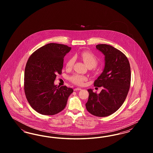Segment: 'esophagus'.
Returning a JSON list of instances; mask_svg holds the SVG:
<instances>
[{"mask_svg": "<svg viewBox=\"0 0 153 153\" xmlns=\"http://www.w3.org/2000/svg\"><path fill=\"white\" fill-rule=\"evenodd\" d=\"M81 89L80 88H74V91H80Z\"/></svg>", "mask_w": 153, "mask_h": 153, "instance_id": "obj_1", "label": "esophagus"}]
</instances>
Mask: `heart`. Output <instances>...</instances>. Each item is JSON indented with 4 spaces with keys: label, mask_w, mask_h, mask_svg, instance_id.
I'll return each instance as SVG.
<instances>
[{
    "label": "heart",
    "mask_w": 153,
    "mask_h": 153,
    "mask_svg": "<svg viewBox=\"0 0 153 153\" xmlns=\"http://www.w3.org/2000/svg\"><path fill=\"white\" fill-rule=\"evenodd\" d=\"M79 57L82 59V60L85 62L88 68H94L97 65L98 63L97 58L95 55L88 51H83L80 53L78 55ZM74 62V59L73 57L69 58L66 62V67L68 68H71L73 65ZM87 80L86 76L80 75L79 74H74L70 77V80L76 85H81L83 84L84 82Z\"/></svg>",
    "instance_id": "1"
}]
</instances>
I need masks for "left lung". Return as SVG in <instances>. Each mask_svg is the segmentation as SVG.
<instances>
[{
	"mask_svg": "<svg viewBox=\"0 0 153 153\" xmlns=\"http://www.w3.org/2000/svg\"><path fill=\"white\" fill-rule=\"evenodd\" d=\"M96 48L104 54L105 65L94 85L103 88L99 94L88 89L85 106L92 115L105 117L115 112L123 104L130 86L131 68L127 57L114 47L99 44Z\"/></svg>",
	"mask_w": 153,
	"mask_h": 153,
	"instance_id": "obj_1",
	"label": "left lung"
}]
</instances>
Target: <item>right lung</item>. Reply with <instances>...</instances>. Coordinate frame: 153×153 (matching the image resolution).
Instances as JSON below:
<instances>
[{
    "label": "right lung",
    "instance_id": "add662e5",
    "mask_svg": "<svg viewBox=\"0 0 153 153\" xmlns=\"http://www.w3.org/2000/svg\"><path fill=\"white\" fill-rule=\"evenodd\" d=\"M71 48L51 43L34 51L25 70L24 89L31 107L45 115H55L65 108L73 89L59 87L54 82L57 74H61L64 58Z\"/></svg>",
    "mask_w": 153,
    "mask_h": 153
}]
</instances>
